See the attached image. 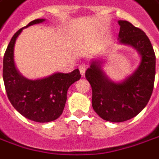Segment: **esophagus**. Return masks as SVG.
<instances>
[{"instance_id": "34e87169", "label": "esophagus", "mask_w": 159, "mask_h": 159, "mask_svg": "<svg viewBox=\"0 0 159 159\" xmlns=\"http://www.w3.org/2000/svg\"><path fill=\"white\" fill-rule=\"evenodd\" d=\"M86 70H87V64H81V65L79 66L80 74L82 75V76H84V75Z\"/></svg>"}]
</instances>
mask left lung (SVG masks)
<instances>
[{"instance_id":"8db88e82","label":"left lung","mask_w":159,"mask_h":159,"mask_svg":"<svg viewBox=\"0 0 159 159\" xmlns=\"http://www.w3.org/2000/svg\"><path fill=\"white\" fill-rule=\"evenodd\" d=\"M121 43L130 45L141 56L138 70L119 84L103 74L98 61L85 72L92 89V107L102 119L125 122L136 116L147 105L152 97L156 73V57L152 45L143 30L127 20H118Z\"/></svg>"}]
</instances>
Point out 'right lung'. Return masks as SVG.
<instances>
[{
    "mask_svg": "<svg viewBox=\"0 0 159 159\" xmlns=\"http://www.w3.org/2000/svg\"><path fill=\"white\" fill-rule=\"evenodd\" d=\"M44 19L32 20L27 28L43 22ZM24 28L13 35L3 57V81L8 100L16 111L30 120L48 123L62 114L67 91L71 84L81 78L78 69L70 73H56L39 80H29L19 74L14 63V47L16 38Z\"/></svg>",
    "mask_w": 159,
    "mask_h": 159,
    "instance_id": "1",
    "label": "right lung"
}]
</instances>
